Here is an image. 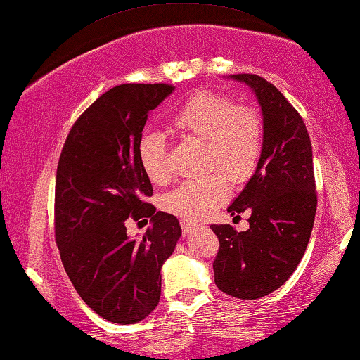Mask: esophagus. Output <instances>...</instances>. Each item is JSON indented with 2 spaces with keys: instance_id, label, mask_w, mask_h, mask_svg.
Here are the masks:
<instances>
[{
  "instance_id": "1",
  "label": "esophagus",
  "mask_w": 360,
  "mask_h": 360,
  "mask_svg": "<svg viewBox=\"0 0 360 360\" xmlns=\"http://www.w3.org/2000/svg\"><path fill=\"white\" fill-rule=\"evenodd\" d=\"M180 226H181V231H184V236H186V233H188L193 227H196V222H191V221H186V219H181Z\"/></svg>"
}]
</instances>
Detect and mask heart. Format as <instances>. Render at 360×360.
<instances>
[{
  "label": "heart",
  "mask_w": 360,
  "mask_h": 360,
  "mask_svg": "<svg viewBox=\"0 0 360 360\" xmlns=\"http://www.w3.org/2000/svg\"><path fill=\"white\" fill-rule=\"evenodd\" d=\"M169 128L180 138L205 144L201 170H217L185 181L164 196V207L174 214L188 219L210 216L229 198L224 174L233 184H243L257 170L263 149V123L252 107L237 105L222 94L198 91L172 113ZM138 159L150 181L164 184L169 179L167 149L159 136L141 138Z\"/></svg>",
  "instance_id": "1"
}]
</instances>
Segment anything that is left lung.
<instances>
[{
	"mask_svg": "<svg viewBox=\"0 0 360 360\" xmlns=\"http://www.w3.org/2000/svg\"><path fill=\"white\" fill-rule=\"evenodd\" d=\"M252 87L263 112V149L255 175L229 212L248 211L250 229L211 226L219 238L214 283L237 299H259L281 288L299 266L316 212L309 131L288 98L258 75H233Z\"/></svg>",
	"mask_w": 360,
	"mask_h": 360,
	"instance_id": "8db88e82",
	"label": "left lung"
}]
</instances>
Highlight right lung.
<instances>
[{"mask_svg":"<svg viewBox=\"0 0 360 360\" xmlns=\"http://www.w3.org/2000/svg\"><path fill=\"white\" fill-rule=\"evenodd\" d=\"M174 86L120 84L82 112L56 169L55 240L77 294L112 323L133 325L160 299V268L181 236L179 219L155 211L153 185L138 159L148 112ZM128 218L153 222L136 241Z\"/></svg>","mask_w":360,"mask_h":360,"instance_id":"add662e5","label":"right lung"}]
</instances>
